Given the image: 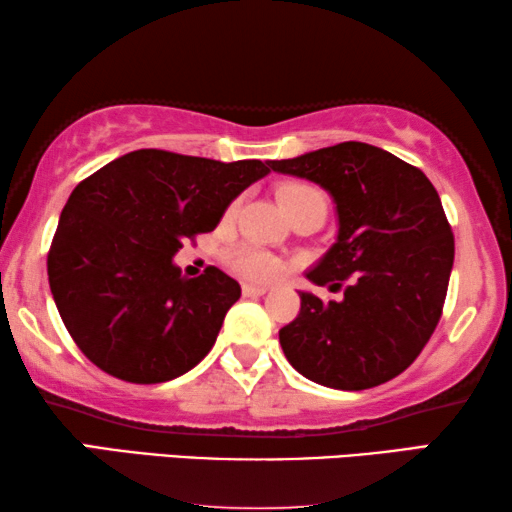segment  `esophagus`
Here are the masks:
<instances>
[{"mask_svg":"<svg viewBox=\"0 0 512 512\" xmlns=\"http://www.w3.org/2000/svg\"><path fill=\"white\" fill-rule=\"evenodd\" d=\"M241 291H243V296H264V294H269V287L253 285V282H243Z\"/></svg>","mask_w":512,"mask_h":512,"instance_id":"34e87169","label":"esophagus"}]
</instances>
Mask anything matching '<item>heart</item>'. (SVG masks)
I'll return each mask as SVG.
<instances>
[{"label": "heart", "mask_w": 512, "mask_h": 512, "mask_svg": "<svg viewBox=\"0 0 512 512\" xmlns=\"http://www.w3.org/2000/svg\"><path fill=\"white\" fill-rule=\"evenodd\" d=\"M278 200L285 212H294V209L303 207V205H310V202H323L326 205V198H323V193L316 189L314 184H307V182H287L282 184L278 189ZM234 209L237 207H230L227 209V216H234ZM227 264H230L232 271H237L243 278H250V280H257V282H266V280H273L275 275H280L282 271V264L280 259H275L273 255L264 253V250L259 248H250V246H243L232 250L230 257H227Z\"/></svg>", "instance_id": "1"}]
</instances>
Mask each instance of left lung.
Listing matches in <instances>:
<instances>
[{"mask_svg":"<svg viewBox=\"0 0 512 512\" xmlns=\"http://www.w3.org/2000/svg\"><path fill=\"white\" fill-rule=\"evenodd\" d=\"M269 166L335 200L337 241L307 280L330 289L346 282L339 303L300 291L298 316L280 330L289 364L346 392L396 378L431 339L453 269V232L435 186L419 168L360 141Z\"/></svg>","mask_w":512,"mask_h":512,"instance_id":"left-lung-1","label":"left lung"}]
</instances>
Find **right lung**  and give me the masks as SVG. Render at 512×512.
<instances>
[{
  "label": "right lung",
  "mask_w": 512,
  "mask_h": 512,
  "mask_svg": "<svg viewBox=\"0 0 512 512\" xmlns=\"http://www.w3.org/2000/svg\"><path fill=\"white\" fill-rule=\"evenodd\" d=\"M271 173L259 159L223 164L134 150L77 184L47 255L50 289L79 351L127 383L182 376L212 351L239 282L216 266L184 278L173 255L212 232L230 202Z\"/></svg>",
  "instance_id": "add662e5"
}]
</instances>
